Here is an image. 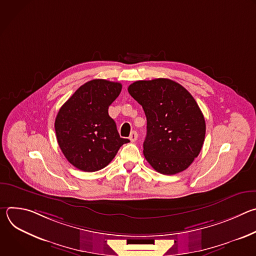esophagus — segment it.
<instances>
[{
  "label": "esophagus",
  "mask_w": 256,
  "mask_h": 256,
  "mask_svg": "<svg viewBox=\"0 0 256 256\" xmlns=\"http://www.w3.org/2000/svg\"><path fill=\"white\" fill-rule=\"evenodd\" d=\"M136 138H138V134H136V132L132 130V132H130V140L134 142L136 140Z\"/></svg>",
  "instance_id": "1"
}]
</instances>
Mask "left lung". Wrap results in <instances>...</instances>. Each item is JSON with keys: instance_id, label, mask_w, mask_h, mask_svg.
Returning <instances> with one entry per match:
<instances>
[{"instance_id": "obj_1", "label": "left lung", "mask_w": 256, "mask_h": 256, "mask_svg": "<svg viewBox=\"0 0 256 256\" xmlns=\"http://www.w3.org/2000/svg\"><path fill=\"white\" fill-rule=\"evenodd\" d=\"M128 90L147 118L146 160L165 175L188 168L198 156L206 136L204 114L192 94L164 78L136 81Z\"/></svg>"}]
</instances>
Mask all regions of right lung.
I'll use <instances>...</instances> for the list:
<instances>
[{
    "instance_id": "right-lung-1",
    "label": "right lung",
    "mask_w": 256,
    "mask_h": 256,
    "mask_svg": "<svg viewBox=\"0 0 256 256\" xmlns=\"http://www.w3.org/2000/svg\"><path fill=\"white\" fill-rule=\"evenodd\" d=\"M122 84L95 79L82 85L60 107L54 122L56 140L66 160L85 172L106 167L128 138L120 136L108 107Z\"/></svg>"
}]
</instances>
